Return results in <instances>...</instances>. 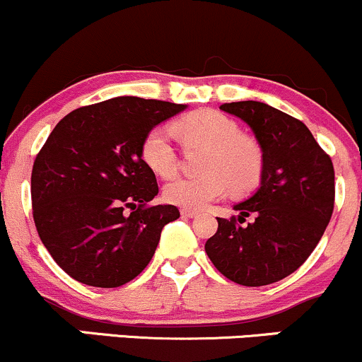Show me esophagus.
I'll return each mask as SVG.
<instances>
[{
  "mask_svg": "<svg viewBox=\"0 0 362 362\" xmlns=\"http://www.w3.org/2000/svg\"><path fill=\"white\" fill-rule=\"evenodd\" d=\"M181 215H182V217H189V218H193V217H197L198 212H197V210H188V209H182V210H181Z\"/></svg>",
  "mask_w": 362,
  "mask_h": 362,
  "instance_id": "obj_1",
  "label": "esophagus"
}]
</instances>
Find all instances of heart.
Here are the masks:
<instances>
[{"label":"heart","instance_id":"obj_1","mask_svg":"<svg viewBox=\"0 0 362 362\" xmlns=\"http://www.w3.org/2000/svg\"><path fill=\"white\" fill-rule=\"evenodd\" d=\"M173 132L186 144L205 147L198 176H182L168 182L164 198L173 205L200 210L230 189L251 192L263 173V152L255 138L239 133L229 116L214 109H202L173 124ZM141 159L160 177L177 169V156L164 128H152L141 141Z\"/></svg>","mask_w":362,"mask_h":362}]
</instances>
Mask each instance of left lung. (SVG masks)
<instances>
[{
  "instance_id": "1",
  "label": "left lung",
  "mask_w": 362,
  "mask_h": 362,
  "mask_svg": "<svg viewBox=\"0 0 362 362\" xmlns=\"http://www.w3.org/2000/svg\"><path fill=\"white\" fill-rule=\"evenodd\" d=\"M221 109L255 133L263 173L257 192L234 205L239 222L255 221L239 226L234 217H217L205 251L233 282L269 286L298 270L322 239L334 212V164L303 121L269 104L241 100Z\"/></svg>"
}]
</instances>
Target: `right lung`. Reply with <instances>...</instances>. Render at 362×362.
I'll list each match as a JSON object with an SVG mask.
<instances>
[{
	"label": "right lung",
	"instance_id": "obj_1",
	"mask_svg": "<svg viewBox=\"0 0 362 362\" xmlns=\"http://www.w3.org/2000/svg\"><path fill=\"white\" fill-rule=\"evenodd\" d=\"M186 107L115 97L75 109L52 129L32 168V210L40 241L70 277L111 289L148 265L180 210L147 205L159 186L141 141Z\"/></svg>",
	"mask_w": 362,
	"mask_h": 362
}]
</instances>
